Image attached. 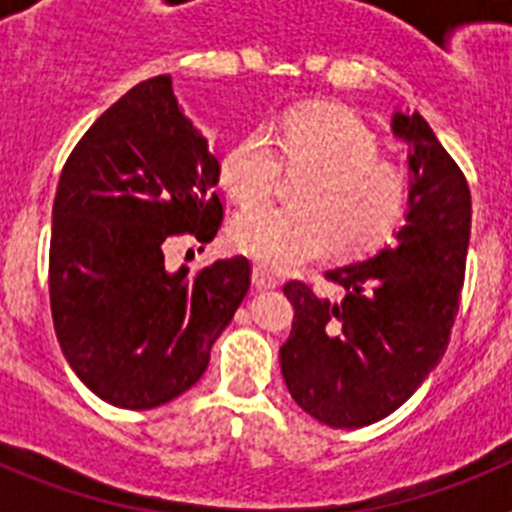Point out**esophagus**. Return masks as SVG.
Listing matches in <instances>:
<instances>
[{
  "instance_id": "34e87169",
  "label": "esophagus",
  "mask_w": 512,
  "mask_h": 512,
  "mask_svg": "<svg viewBox=\"0 0 512 512\" xmlns=\"http://www.w3.org/2000/svg\"><path fill=\"white\" fill-rule=\"evenodd\" d=\"M251 282H253V287H259V289L279 287V277L274 274V271L266 269V266H253Z\"/></svg>"
}]
</instances>
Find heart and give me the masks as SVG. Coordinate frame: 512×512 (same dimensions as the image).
<instances>
[{
  "instance_id": "heart-1",
  "label": "heart",
  "mask_w": 512,
  "mask_h": 512,
  "mask_svg": "<svg viewBox=\"0 0 512 512\" xmlns=\"http://www.w3.org/2000/svg\"><path fill=\"white\" fill-rule=\"evenodd\" d=\"M248 133L225 151L220 184L241 205L268 196L278 164L305 168L292 208L248 207L230 223L235 251L269 269H295L330 248L359 256L382 246L408 205V179L377 156V135L346 107L310 102L289 110L274 130Z\"/></svg>"
}]
</instances>
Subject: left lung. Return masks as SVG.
Listing matches in <instances>:
<instances>
[{"mask_svg": "<svg viewBox=\"0 0 512 512\" xmlns=\"http://www.w3.org/2000/svg\"><path fill=\"white\" fill-rule=\"evenodd\" d=\"M408 143V212L395 243L328 271L341 300L284 284L295 307L279 348L292 400L330 428H361L395 413L449 346L467 264L472 197L454 158L418 112H392Z\"/></svg>", "mask_w": 512, "mask_h": 512, "instance_id": "obj_1", "label": "left lung"}]
</instances>
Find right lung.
I'll return each mask as SVG.
<instances>
[{"mask_svg":"<svg viewBox=\"0 0 512 512\" xmlns=\"http://www.w3.org/2000/svg\"><path fill=\"white\" fill-rule=\"evenodd\" d=\"M220 164L171 76L122 94L84 133L53 200L51 312L76 377L104 402L151 410L205 374L251 284L243 256L166 269L164 243H210Z\"/></svg>","mask_w":512,"mask_h":512,"instance_id":"right-lung-1","label":"right lung"}]
</instances>
